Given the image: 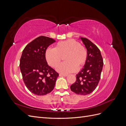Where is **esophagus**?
<instances>
[{"instance_id":"1","label":"esophagus","mask_w":126,"mask_h":126,"mask_svg":"<svg viewBox=\"0 0 126 126\" xmlns=\"http://www.w3.org/2000/svg\"><path fill=\"white\" fill-rule=\"evenodd\" d=\"M59 76H64V77H66V76H68L67 74H60Z\"/></svg>"}]
</instances>
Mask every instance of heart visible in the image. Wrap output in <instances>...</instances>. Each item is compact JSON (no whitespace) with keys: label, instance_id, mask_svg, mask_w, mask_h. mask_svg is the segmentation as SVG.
I'll return each instance as SVG.
<instances>
[{"label":"heart","instance_id":"obj_1","mask_svg":"<svg viewBox=\"0 0 126 126\" xmlns=\"http://www.w3.org/2000/svg\"><path fill=\"white\" fill-rule=\"evenodd\" d=\"M45 59L51 67L56 68L64 57L65 62L58 67V71L68 74L80 69L85 65L88 57L87 49L78 41L68 39L59 42L54 49L48 48L45 51Z\"/></svg>","mask_w":126,"mask_h":126}]
</instances>
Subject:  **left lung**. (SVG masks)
<instances>
[{"label": "left lung", "mask_w": 126, "mask_h": 126, "mask_svg": "<svg viewBox=\"0 0 126 126\" xmlns=\"http://www.w3.org/2000/svg\"><path fill=\"white\" fill-rule=\"evenodd\" d=\"M87 50L88 57L84 67L76 75V81L71 85L72 91L78 94H88L95 90L99 82L102 70V57L99 48L86 38L80 37Z\"/></svg>", "instance_id": "left-lung-1"}]
</instances>
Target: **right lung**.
I'll use <instances>...</instances> for the list:
<instances>
[{
    "instance_id": "1",
    "label": "right lung",
    "mask_w": 126,
    "mask_h": 126,
    "mask_svg": "<svg viewBox=\"0 0 126 126\" xmlns=\"http://www.w3.org/2000/svg\"><path fill=\"white\" fill-rule=\"evenodd\" d=\"M56 41L51 38L40 36L30 42L22 51L20 68L24 82L32 94L41 96L54 89L59 74L48 66L45 51Z\"/></svg>"
}]
</instances>
